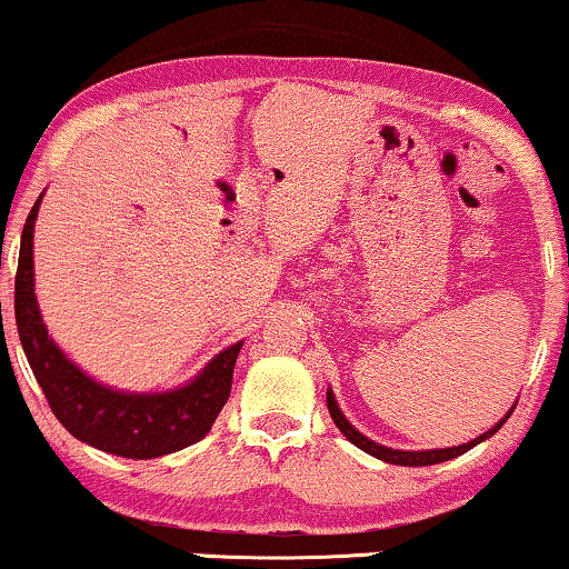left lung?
Returning <instances> with one entry per match:
<instances>
[{
    "label": "left lung",
    "instance_id": "8db88e82",
    "mask_svg": "<svg viewBox=\"0 0 569 569\" xmlns=\"http://www.w3.org/2000/svg\"><path fill=\"white\" fill-rule=\"evenodd\" d=\"M327 409H329V413H332V422L338 425V430L346 435L350 443H353L356 448H361V451H367L369 456H375V459H382V461H388V465H398V467H430V465H440V461L456 459V456L467 453L469 448H475L478 443H482V440H488L490 435L499 432L501 425L507 422V419L511 417V411H515V409H509V413L501 419L499 425H493L488 432H482L480 438L469 440V443H465V446L432 448V451H401V448H388L382 443H375V440H369L367 435H361L359 430H356V427L346 419V413L340 411V406H338V401H335L332 390H327Z\"/></svg>",
    "mask_w": 569,
    "mask_h": 569
}]
</instances>
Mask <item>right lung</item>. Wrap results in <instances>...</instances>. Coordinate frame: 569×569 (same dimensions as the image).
<instances>
[{"label": "right lung", "instance_id": "1", "mask_svg": "<svg viewBox=\"0 0 569 569\" xmlns=\"http://www.w3.org/2000/svg\"><path fill=\"white\" fill-rule=\"evenodd\" d=\"M41 198L28 213L16 273L20 346L60 425L81 443L123 459H158L198 443L213 427L231 392L242 342L221 350L184 388L123 392L91 380L49 338L33 292V227Z\"/></svg>", "mask_w": 569, "mask_h": 569}]
</instances>
